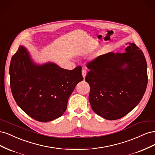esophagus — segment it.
<instances>
[{
  "mask_svg": "<svg viewBox=\"0 0 155 155\" xmlns=\"http://www.w3.org/2000/svg\"><path fill=\"white\" fill-rule=\"evenodd\" d=\"M86 75H87V72H86V70L85 68H83L82 69V76L83 77V78L85 79L86 77Z\"/></svg>",
  "mask_w": 155,
  "mask_h": 155,
  "instance_id": "esophagus-1",
  "label": "esophagus"
}]
</instances>
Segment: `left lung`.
Wrapping results in <instances>:
<instances>
[{
	"instance_id": "left-lung-1",
	"label": "left lung",
	"mask_w": 155,
	"mask_h": 155,
	"mask_svg": "<svg viewBox=\"0 0 155 155\" xmlns=\"http://www.w3.org/2000/svg\"><path fill=\"white\" fill-rule=\"evenodd\" d=\"M128 44L126 52L107 53L87 64L89 102L96 114L108 120L120 119L134 109L147 88L144 54L134 43Z\"/></svg>"
}]
</instances>
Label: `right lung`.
Wrapping results in <instances>:
<instances>
[{
	"label": "right lung",
	"mask_w": 155,
	"mask_h": 155,
	"mask_svg": "<svg viewBox=\"0 0 155 155\" xmlns=\"http://www.w3.org/2000/svg\"><path fill=\"white\" fill-rule=\"evenodd\" d=\"M10 76L17 104L41 122L52 121L63 114L70 96L83 79L80 66L69 70L54 63L38 64L23 46L11 59Z\"/></svg>",
	"instance_id": "obj_1"
}]
</instances>
